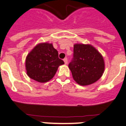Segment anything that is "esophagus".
Masks as SVG:
<instances>
[{"instance_id": "obj_1", "label": "esophagus", "mask_w": 126, "mask_h": 126, "mask_svg": "<svg viewBox=\"0 0 126 126\" xmlns=\"http://www.w3.org/2000/svg\"><path fill=\"white\" fill-rule=\"evenodd\" d=\"M64 62L65 63V64H67V58H65L64 59Z\"/></svg>"}]
</instances>
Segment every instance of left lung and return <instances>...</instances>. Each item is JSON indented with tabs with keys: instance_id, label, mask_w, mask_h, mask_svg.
Returning a JSON list of instances; mask_svg holds the SVG:
<instances>
[{
	"instance_id": "8db88e82",
	"label": "left lung",
	"mask_w": 126,
	"mask_h": 126,
	"mask_svg": "<svg viewBox=\"0 0 126 126\" xmlns=\"http://www.w3.org/2000/svg\"><path fill=\"white\" fill-rule=\"evenodd\" d=\"M73 56V61L69 64V68L78 84L90 85L102 76L105 70L103 57L92 45L74 44Z\"/></svg>"
}]
</instances>
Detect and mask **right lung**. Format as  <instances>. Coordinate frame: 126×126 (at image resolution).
Listing matches in <instances>:
<instances>
[{
    "label": "right lung",
    "instance_id": "add662e5",
    "mask_svg": "<svg viewBox=\"0 0 126 126\" xmlns=\"http://www.w3.org/2000/svg\"><path fill=\"white\" fill-rule=\"evenodd\" d=\"M59 58L52 43H38L30 51L26 58V74L39 83H46L53 78L60 65L64 64Z\"/></svg>",
    "mask_w": 126,
    "mask_h": 126
}]
</instances>
